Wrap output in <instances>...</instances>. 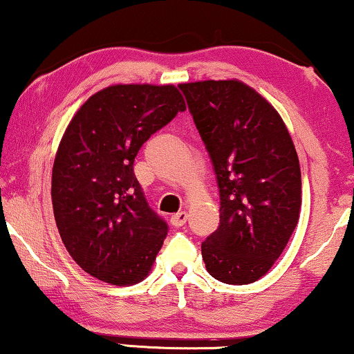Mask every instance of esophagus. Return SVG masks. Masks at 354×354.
Masks as SVG:
<instances>
[{"label": "esophagus", "mask_w": 354, "mask_h": 354, "mask_svg": "<svg viewBox=\"0 0 354 354\" xmlns=\"http://www.w3.org/2000/svg\"><path fill=\"white\" fill-rule=\"evenodd\" d=\"M187 219H188L187 212L185 211H180V212H177V214H174L171 217V224L174 227H182L187 222Z\"/></svg>", "instance_id": "obj_1"}]
</instances>
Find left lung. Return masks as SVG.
I'll list each match as a JSON object with an SVG mask.
<instances>
[{
    "label": "left lung",
    "instance_id": "8db88e82",
    "mask_svg": "<svg viewBox=\"0 0 354 354\" xmlns=\"http://www.w3.org/2000/svg\"><path fill=\"white\" fill-rule=\"evenodd\" d=\"M206 145L221 196V222L203 241L207 272L230 285L264 277L301 211L297 149L277 109L239 79L180 84Z\"/></svg>",
    "mask_w": 354,
    "mask_h": 354
}]
</instances>
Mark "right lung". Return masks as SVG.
Wrapping results in <instances>:
<instances>
[{
	"label": "right lung",
	"mask_w": 354,
	"mask_h": 354,
	"mask_svg": "<svg viewBox=\"0 0 354 354\" xmlns=\"http://www.w3.org/2000/svg\"><path fill=\"white\" fill-rule=\"evenodd\" d=\"M176 85L115 84L91 95L57 147L51 200L72 259L101 282L148 277L167 225L149 209L133 159L151 135L185 111Z\"/></svg>",
	"instance_id": "right-lung-1"
}]
</instances>
